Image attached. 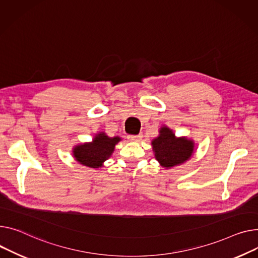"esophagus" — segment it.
I'll list each match as a JSON object with an SVG mask.
<instances>
[{
  "label": "esophagus",
  "mask_w": 258,
  "mask_h": 258,
  "mask_svg": "<svg viewBox=\"0 0 258 258\" xmlns=\"http://www.w3.org/2000/svg\"><path fill=\"white\" fill-rule=\"evenodd\" d=\"M142 135L140 134V135H131V136H128V139L131 140V141H140L141 139H142Z\"/></svg>",
  "instance_id": "esophagus-1"
}]
</instances>
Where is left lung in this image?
<instances>
[{
	"mask_svg": "<svg viewBox=\"0 0 258 258\" xmlns=\"http://www.w3.org/2000/svg\"><path fill=\"white\" fill-rule=\"evenodd\" d=\"M160 135L151 142L154 157L166 169L183 164L190 160L194 152V141L185 137H175V134L168 126H162Z\"/></svg>",
	"mask_w": 258,
	"mask_h": 258,
	"instance_id": "8db88e82",
	"label": "left lung"
}]
</instances>
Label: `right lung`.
<instances>
[{"instance_id":"right-lung-1","label":"right lung","mask_w":258,"mask_h":258,"mask_svg":"<svg viewBox=\"0 0 258 258\" xmlns=\"http://www.w3.org/2000/svg\"><path fill=\"white\" fill-rule=\"evenodd\" d=\"M121 141L119 137L107 136L105 133L95 135L92 142L77 145L73 149L74 157L80 164L90 168H99L108 160L115 149V145Z\"/></svg>"}]
</instances>
